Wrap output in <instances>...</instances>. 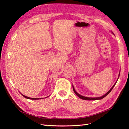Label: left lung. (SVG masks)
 <instances>
[{
  "label": "left lung",
  "mask_w": 129,
  "mask_h": 129,
  "mask_svg": "<svg viewBox=\"0 0 129 129\" xmlns=\"http://www.w3.org/2000/svg\"><path fill=\"white\" fill-rule=\"evenodd\" d=\"M113 33V32H112ZM117 82V81H116V82ZM116 82L114 84V85H113V86H112V88H111L110 90H109L108 92H107L105 94V95H102V96H101V97H94V98H92V97H84V96H82V95H80V94H78L77 92H76V91L75 90V88H74V87H73V91H74V92H75V93L76 94V95H77L78 97L79 98H80L81 99H82V100H101V99H104V98L105 97H106V96L111 91H112V90L113 89V88H114V86H115V84H116Z\"/></svg>",
  "instance_id": "8db88e82"
}]
</instances>
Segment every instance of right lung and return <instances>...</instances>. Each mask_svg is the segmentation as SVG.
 Listing matches in <instances>:
<instances>
[{"label":"right lung","instance_id":"obj_1","mask_svg":"<svg viewBox=\"0 0 129 129\" xmlns=\"http://www.w3.org/2000/svg\"><path fill=\"white\" fill-rule=\"evenodd\" d=\"M22 95L23 96V97H24L25 98H26V99H30V100H39V99H32V98H30V97H27V96H25V95H23V94H22Z\"/></svg>","mask_w":129,"mask_h":129}]
</instances>
